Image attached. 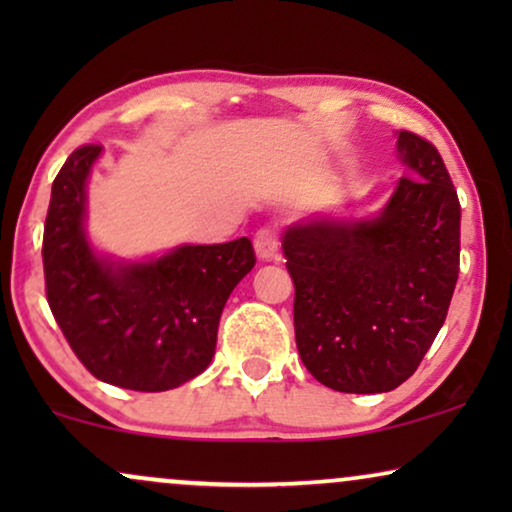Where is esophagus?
Instances as JSON below:
<instances>
[{
    "mask_svg": "<svg viewBox=\"0 0 512 512\" xmlns=\"http://www.w3.org/2000/svg\"><path fill=\"white\" fill-rule=\"evenodd\" d=\"M254 249L261 261H277L279 258V235L272 228H261L254 237Z\"/></svg>",
    "mask_w": 512,
    "mask_h": 512,
    "instance_id": "esophagus-1",
    "label": "esophagus"
}]
</instances>
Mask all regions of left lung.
I'll return each mask as SVG.
<instances>
[{
  "label": "left lung",
  "mask_w": 512,
  "mask_h": 512,
  "mask_svg": "<svg viewBox=\"0 0 512 512\" xmlns=\"http://www.w3.org/2000/svg\"><path fill=\"white\" fill-rule=\"evenodd\" d=\"M410 167L375 219L296 223L284 233L305 368L345 394H382L415 373L459 277L461 205L436 146L398 132Z\"/></svg>",
  "instance_id": "8db88e82"
}]
</instances>
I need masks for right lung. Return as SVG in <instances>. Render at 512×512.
<instances>
[{
    "label": "right lung",
    "instance_id": "1",
    "mask_svg": "<svg viewBox=\"0 0 512 512\" xmlns=\"http://www.w3.org/2000/svg\"><path fill=\"white\" fill-rule=\"evenodd\" d=\"M102 146L83 144L53 181L44 226L46 300L97 380L132 391L179 387L212 361L223 305L256 265L249 237L184 244L146 263H111L83 233L86 179Z\"/></svg>",
    "mask_w": 512,
    "mask_h": 512
}]
</instances>
